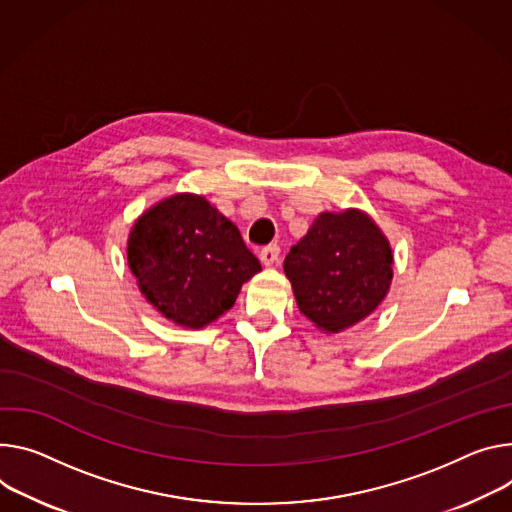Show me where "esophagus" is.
Instances as JSON below:
<instances>
[{
    "label": "esophagus",
    "mask_w": 512,
    "mask_h": 512,
    "mask_svg": "<svg viewBox=\"0 0 512 512\" xmlns=\"http://www.w3.org/2000/svg\"><path fill=\"white\" fill-rule=\"evenodd\" d=\"M277 257H280V247H277V245H269V247H263V249L259 251V259H261V263H263L265 267L273 265V263L277 261Z\"/></svg>",
    "instance_id": "esophagus-1"
}]
</instances>
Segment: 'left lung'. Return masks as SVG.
<instances>
[{
  "label": "left lung",
  "instance_id": "1",
  "mask_svg": "<svg viewBox=\"0 0 512 512\" xmlns=\"http://www.w3.org/2000/svg\"><path fill=\"white\" fill-rule=\"evenodd\" d=\"M392 267L390 241L359 208L320 212L284 261L300 312L327 335L355 327L384 302Z\"/></svg>",
  "mask_w": 512,
  "mask_h": 512
}]
</instances>
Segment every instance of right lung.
<instances>
[{"mask_svg": "<svg viewBox=\"0 0 512 512\" xmlns=\"http://www.w3.org/2000/svg\"><path fill=\"white\" fill-rule=\"evenodd\" d=\"M126 257L147 302L183 329L218 320L261 271L239 228L188 192L163 198L134 220Z\"/></svg>", "mask_w": 512, "mask_h": 512, "instance_id": "right-lung-1", "label": "right lung"}]
</instances>
